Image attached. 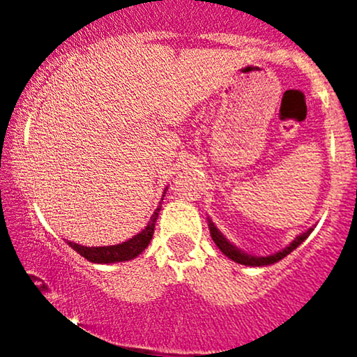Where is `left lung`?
<instances>
[{
  "label": "left lung",
  "mask_w": 357,
  "mask_h": 357,
  "mask_svg": "<svg viewBox=\"0 0 357 357\" xmlns=\"http://www.w3.org/2000/svg\"><path fill=\"white\" fill-rule=\"evenodd\" d=\"M208 229H211V236H212V240H214V243L219 247V250H221L222 254L226 255V257H229L231 261L238 262V264L254 266V268H261V266H269V264H275V262L282 261V259L287 257V255H289L291 250H295V248L301 245V243L304 242V240L307 238V236L311 235V231H312V228H309L307 231H304L302 235H298L297 238H295L289 247L282 248V250L276 252V254L266 255V257H262V255H261V257H257V255L247 254V252H243L242 248L233 245L229 240H226V236L222 235V233L219 231L218 228H215V225L211 221V219H208Z\"/></svg>",
  "instance_id": "obj_1"
}]
</instances>
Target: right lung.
Wrapping results in <instances>:
<instances>
[{
    "mask_svg": "<svg viewBox=\"0 0 357 357\" xmlns=\"http://www.w3.org/2000/svg\"><path fill=\"white\" fill-rule=\"evenodd\" d=\"M165 193V192H164ZM165 195H162L164 200ZM158 212H160V205L157 207V211L153 212L152 218H150L149 225L145 229L135 235L132 238H129L128 242H122L119 245H107V247H82L79 243L67 242L68 245L74 248L77 254H81L82 257L88 259L89 262H96V264H112V262H122V261H131V259L138 257L146 247H149L150 240L153 236V229H155V221L158 218Z\"/></svg>",
    "mask_w": 357,
    "mask_h": 357,
    "instance_id": "obj_1",
    "label": "right lung"
}]
</instances>
